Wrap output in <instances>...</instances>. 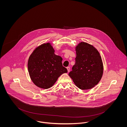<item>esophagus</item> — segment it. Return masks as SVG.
I'll list each match as a JSON object with an SVG mask.
<instances>
[{"mask_svg":"<svg viewBox=\"0 0 127 127\" xmlns=\"http://www.w3.org/2000/svg\"><path fill=\"white\" fill-rule=\"evenodd\" d=\"M67 70H68V72H69V71H70V68H69V67H67Z\"/></svg>","mask_w":127,"mask_h":127,"instance_id":"esophagus-1","label":"esophagus"}]
</instances>
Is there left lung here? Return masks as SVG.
Returning <instances> with one entry per match:
<instances>
[{
    "instance_id": "1",
    "label": "left lung",
    "mask_w": 127,
    "mask_h": 127,
    "mask_svg": "<svg viewBox=\"0 0 127 127\" xmlns=\"http://www.w3.org/2000/svg\"><path fill=\"white\" fill-rule=\"evenodd\" d=\"M75 51V63L68 75L80 89H91L98 84L102 76L101 58L98 50L87 42L79 43Z\"/></svg>"
}]
</instances>
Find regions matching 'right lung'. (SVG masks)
I'll list each match as a JSON object with an SVG mask.
<instances>
[{"label": "right lung", "mask_w": 127, "mask_h": 127, "mask_svg": "<svg viewBox=\"0 0 127 127\" xmlns=\"http://www.w3.org/2000/svg\"><path fill=\"white\" fill-rule=\"evenodd\" d=\"M54 53L55 50L48 42L37 47L29 57V76L39 88L52 87L61 74L68 72L67 68L62 66V58Z\"/></svg>", "instance_id": "1"}]
</instances>
